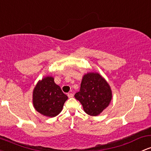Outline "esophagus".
<instances>
[{"label":"esophagus","instance_id":"34e87169","mask_svg":"<svg viewBox=\"0 0 151 151\" xmlns=\"http://www.w3.org/2000/svg\"><path fill=\"white\" fill-rule=\"evenodd\" d=\"M67 96H68V97H69V98H72V97H74V94H73L72 93H68Z\"/></svg>","mask_w":151,"mask_h":151}]
</instances>
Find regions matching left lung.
I'll use <instances>...</instances> for the list:
<instances>
[{"instance_id":"8db88e82","label":"left lung","mask_w":151,"mask_h":151,"mask_svg":"<svg viewBox=\"0 0 151 151\" xmlns=\"http://www.w3.org/2000/svg\"><path fill=\"white\" fill-rule=\"evenodd\" d=\"M74 97L81 102L84 110L92 116L98 115L110 104L112 92L108 83L97 73H88L83 77L80 90Z\"/></svg>"}]
</instances>
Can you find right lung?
<instances>
[{"label":"right lung","mask_w":151,"mask_h":151,"mask_svg":"<svg viewBox=\"0 0 151 151\" xmlns=\"http://www.w3.org/2000/svg\"><path fill=\"white\" fill-rule=\"evenodd\" d=\"M67 99V96L55 84L51 77L39 81L33 92V104L35 109L39 113L48 117L59 115Z\"/></svg>","instance_id":"obj_1"}]
</instances>
